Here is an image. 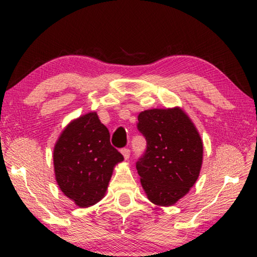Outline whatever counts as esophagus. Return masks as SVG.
Returning <instances> with one entry per match:
<instances>
[{"instance_id":"esophagus-1","label":"esophagus","mask_w":257,"mask_h":257,"mask_svg":"<svg viewBox=\"0 0 257 257\" xmlns=\"http://www.w3.org/2000/svg\"><path fill=\"white\" fill-rule=\"evenodd\" d=\"M121 154L124 156V159L127 160L130 158V150L128 149H122L121 150Z\"/></svg>"}]
</instances>
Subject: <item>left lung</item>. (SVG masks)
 I'll use <instances>...</instances> for the list:
<instances>
[{
  "instance_id": "1",
  "label": "left lung",
  "mask_w": 257,
  "mask_h": 257,
  "mask_svg": "<svg viewBox=\"0 0 257 257\" xmlns=\"http://www.w3.org/2000/svg\"><path fill=\"white\" fill-rule=\"evenodd\" d=\"M137 127L147 143L136 165L144 191L154 205H174L199 178L201 137L180 107L140 112Z\"/></svg>"
}]
</instances>
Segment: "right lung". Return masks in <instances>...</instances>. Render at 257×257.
Segmentation results:
<instances>
[{
  "label": "right lung",
  "instance_id": "right-lung-1",
  "mask_svg": "<svg viewBox=\"0 0 257 257\" xmlns=\"http://www.w3.org/2000/svg\"><path fill=\"white\" fill-rule=\"evenodd\" d=\"M122 160L106 126L90 112L70 122L56 143V181L64 195L85 208L103 199L114 166Z\"/></svg>",
  "mask_w": 257,
  "mask_h": 257
}]
</instances>
